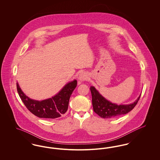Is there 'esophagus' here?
<instances>
[{"instance_id":"1","label":"esophagus","mask_w":160,"mask_h":160,"mask_svg":"<svg viewBox=\"0 0 160 160\" xmlns=\"http://www.w3.org/2000/svg\"><path fill=\"white\" fill-rule=\"evenodd\" d=\"M87 78H88V75L84 72L80 73V74L78 76V80L80 82H83L84 80H86Z\"/></svg>"}]
</instances>
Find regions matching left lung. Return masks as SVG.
<instances>
[{"instance_id": "obj_1", "label": "left lung", "mask_w": 160, "mask_h": 160, "mask_svg": "<svg viewBox=\"0 0 160 160\" xmlns=\"http://www.w3.org/2000/svg\"><path fill=\"white\" fill-rule=\"evenodd\" d=\"M90 89L91 92L93 111L101 118L104 119L116 118L128 113L136 106L141 95L140 94L133 103L118 105L105 98L94 86H91Z\"/></svg>"}]
</instances>
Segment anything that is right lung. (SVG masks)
Returning <instances> with one entry per match:
<instances>
[{"label": "right lung", "instance_id": "obj_1", "mask_svg": "<svg viewBox=\"0 0 160 160\" xmlns=\"http://www.w3.org/2000/svg\"><path fill=\"white\" fill-rule=\"evenodd\" d=\"M76 80L66 84L63 88L52 98L38 101L31 99L21 89L18 83L17 89L25 106L32 113L40 118L55 119L65 114L68 108L71 95L76 88Z\"/></svg>", "mask_w": 160, "mask_h": 160}]
</instances>
